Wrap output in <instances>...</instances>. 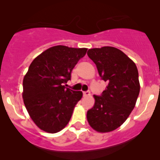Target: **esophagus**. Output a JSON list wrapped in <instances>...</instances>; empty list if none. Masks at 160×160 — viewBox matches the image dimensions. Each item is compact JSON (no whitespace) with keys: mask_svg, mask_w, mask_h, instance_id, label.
Listing matches in <instances>:
<instances>
[{"mask_svg":"<svg viewBox=\"0 0 160 160\" xmlns=\"http://www.w3.org/2000/svg\"><path fill=\"white\" fill-rule=\"evenodd\" d=\"M83 96H90L91 95V92H88H88H83Z\"/></svg>","mask_w":160,"mask_h":160,"instance_id":"obj_1","label":"esophagus"}]
</instances>
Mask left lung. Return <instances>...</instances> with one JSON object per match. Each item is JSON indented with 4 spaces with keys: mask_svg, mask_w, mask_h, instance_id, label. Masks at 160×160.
I'll return each instance as SVG.
<instances>
[{
    "mask_svg": "<svg viewBox=\"0 0 160 160\" xmlns=\"http://www.w3.org/2000/svg\"><path fill=\"white\" fill-rule=\"evenodd\" d=\"M88 55L102 80L108 83L101 96L93 95L95 104L87 112L88 122L98 132H111L125 122L135 107L141 88L138 70L132 60L115 47L90 49Z\"/></svg>",
    "mask_w": 160,
    "mask_h": 160,
    "instance_id": "8db88e82",
    "label": "left lung"
}]
</instances>
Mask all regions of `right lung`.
<instances>
[{
	"label": "right lung",
	"instance_id": "1",
	"mask_svg": "<svg viewBox=\"0 0 160 160\" xmlns=\"http://www.w3.org/2000/svg\"><path fill=\"white\" fill-rule=\"evenodd\" d=\"M87 48L55 46L40 53L30 65L23 80V99L30 117L42 130L56 133L68 125L80 91L65 88L64 83Z\"/></svg>",
	"mask_w": 160,
	"mask_h": 160
}]
</instances>
